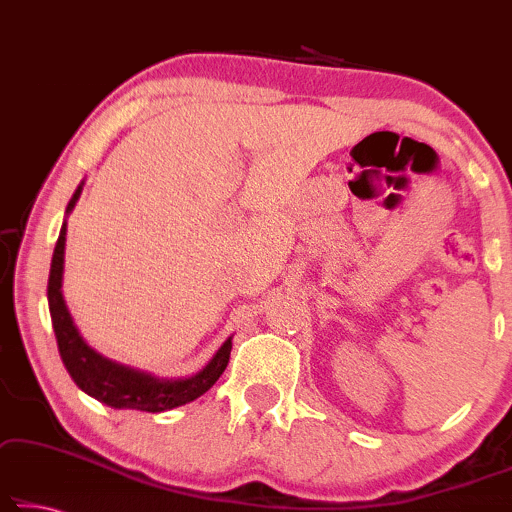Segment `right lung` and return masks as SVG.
<instances>
[{
    "label": "right lung",
    "instance_id": "add662e5",
    "mask_svg": "<svg viewBox=\"0 0 512 512\" xmlns=\"http://www.w3.org/2000/svg\"><path fill=\"white\" fill-rule=\"evenodd\" d=\"M83 184L76 189V194L66 205V214L76 207ZM64 244H66V221L59 231V238L55 244L53 263H50V277H48V307L50 318H53V328L57 337V348L62 355V362L71 379L87 395L99 399L101 404L113 406V409H136L147 413H161L175 406L194 402L212 388L214 383L231 360L233 337H228L224 346L214 353V358L207 362L201 372L187 379H159L140 369H133L120 362L103 358L96 353L92 346L80 335L76 323L66 307L62 295V274H64Z\"/></svg>",
    "mask_w": 512,
    "mask_h": 512
}]
</instances>
